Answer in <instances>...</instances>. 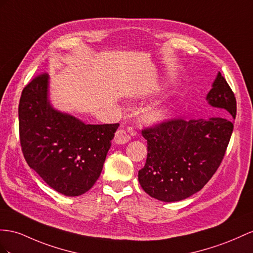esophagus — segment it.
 <instances>
[{
  "mask_svg": "<svg viewBox=\"0 0 253 253\" xmlns=\"http://www.w3.org/2000/svg\"><path fill=\"white\" fill-rule=\"evenodd\" d=\"M129 140H130V135H129L124 129H119V130L115 132L114 142L116 144H125Z\"/></svg>",
  "mask_w": 253,
  "mask_h": 253,
  "instance_id": "esophagus-1",
  "label": "esophagus"
}]
</instances>
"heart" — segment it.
<instances>
[{"mask_svg":"<svg viewBox=\"0 0 253 253\" xmlns=\"http://www.w3.org/2000/svg\"><path fill=\"white\" fill-rule=\"evenodd\" d=\"M167 113V110L163 106H155L150 109H147L145 111V119L146 121L155 123L158 122L160 120H163L165 118V115Z\"/></svg>","mask_w":253,"mask_h":253,"instance_id":"heart-1","label":"heart"}]
</instances>
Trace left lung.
<instances>
[{"instance_id": "left-lung-1", "label": "left lung", "mask_w": 253, "mask_h": 253, "mask_svg": "<svg viewBox=\"0 0 253 253\" xmlns=\"http://www.w3.org/2000/svg\"><path fill=\"white\" fill-rule=\"evenodd\" d=\"M206 100L235 119L236 98L220 73ZM233 127L230 116H218L173 119L144 128L142 135L148 146L145 166L138 174L141 187L163 202H176L200 191L221 164Z\"/></svg>"}]
</instances>
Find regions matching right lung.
Returning a JSON list of instances; mask_svg holds the SVG:
<instances>
[{
    "label": "right lung",
    "instance_id": "right-lung-1",
    "mask_svg": "<svg viewBox=\"0 0 253 253\" xmlns=\"http://www.w3.org/2000/svg\"><path fill=\"white\" fill-rule=\"evenodd\" d=\"M49 76L25 85L19 101V134L25 161L51 188L68 197L88 191L102 171L120 124H84L51 107Z\"/></svg>",
    "mask_w": 253,
    "mask_h": 253
}]
</instances>
